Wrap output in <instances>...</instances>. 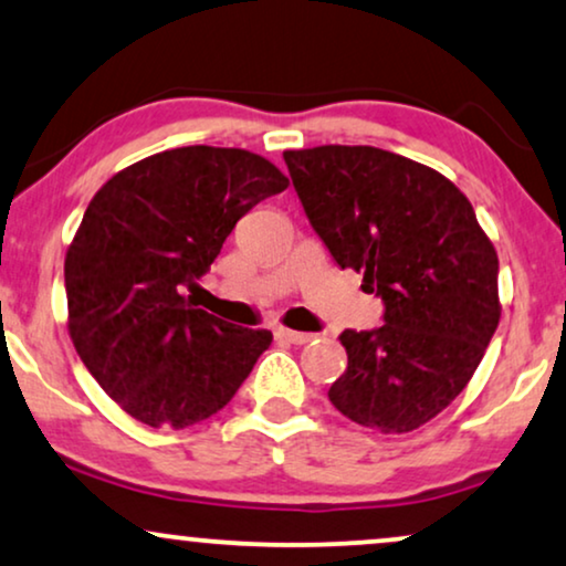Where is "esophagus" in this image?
Instances as JSON below:
<instances>
[{"mask_svg": "<svg viewBox=\"0 0 566 566\" xmlns=\"http://www.w3.org/2000/svg\"><path fill=\"white\" fill-rule=\"evenodd\" d=\"M275 335L281 337V340L293 343V346H304V343L312 340L310 333H296V329H289V327H277Z\"/></svg>", "mask_w": 566, "mask_h": 566, "instance_id": "34e87169", "label": "esophagus"}]
</instances>
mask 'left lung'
<instances>
[{"instance_id":"8db88e82","label":"left lung","mask_w":566,"mask_h":566,"mask_svg":"<svg viewBox=\"0 0 566 566\" xmlns=\"http://www.w3.org/2000/svg\"><path fill=\"white\" fill-rule=\"evenodd\" d=\"M312 229L385 304L340 335L327 398L350 421L406 434L465 390L499 325V260L468 197L434 168L371 145L285 150Z\"/></svg>"}]
</instances>
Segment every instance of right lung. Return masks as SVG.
I'll return each instance as SVG.
<instances>
[{
	"label": "right lung",
	"instance_id": "right-lung-1",
	"mask_svg": "<svg viewBox=\"0 0 566 566\" xmlns=\"http://www.w3.org/2000/svg\"><path fill=\"white\" fill-rule=\"evenodd\" d=\"M285 187L262 156L189 145L124 168L87 205L64 260L70 337L139 423L187 429L218 413L273 343L197 310L187 291L237 220Z\"/></svg>",
	"mask_w": 566,
	"mask_h": 566
}]
</instances>
